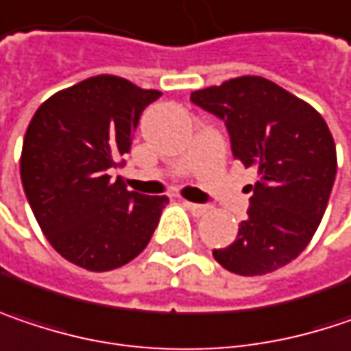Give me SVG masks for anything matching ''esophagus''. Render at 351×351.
<instances>
[{"instance_id":"34e87169","label":"esophagus","mask_w":351,"mask_h":351,"mask_svg":"<svg viewBox=\"0 0 351 351\" xmlns=\"http://www.w3.org/2000/svg\"><path fill=\"white\" fill-rule=\"evenodd\" d=\"M184 207L189 208L193 215H197V217L205 215V213L208 210V207H205V205H197V203H191V201H184Z\"/></svg>"}]
</instances>
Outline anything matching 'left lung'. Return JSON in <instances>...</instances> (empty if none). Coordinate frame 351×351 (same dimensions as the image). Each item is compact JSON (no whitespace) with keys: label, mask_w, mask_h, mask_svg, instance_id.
I'll return each instance as SVG.
<instances>
[{"label":"left lung","mask_w":351,"mask_h":351,"mask_svg":"<svg viewBox=\"0 0 351 351\" xmlns=\"http://www.w3.org/2000/svg\"><path fill=\"white\" fill-rule=\"evenodd\" d=\"M191 100L225 122L233 156L259 175L237 239L215 249V261L245 277L287 265L317 231L334 186L337 156L326 120L261 76L195 90Z\"/></svg>","instance_id":"obj_1"}]
</instances>
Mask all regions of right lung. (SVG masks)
I'll return each instance as SVG.
<instances>
[{
	"mask_svg": "<svg viewBox=\"0 0 351 351\" xmlns=\"http://www.w3.org/2000/svg\"><path fill=\"white\" fill-rule=\"evenodd\" d=\"M158 96L118 76H92L49 96L25 130L19 175L27 203L49 245L78 267L110 271L132 261L169 203L108 175Z\"/></svg>",
	"mask_w": 351,
	"mask_h": 351,
	"instance_id": "obj_1",
	"label": "right lung"
}]
</instances>
